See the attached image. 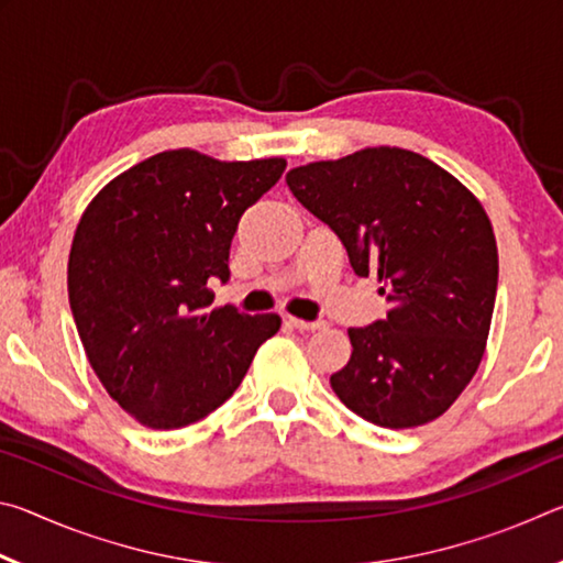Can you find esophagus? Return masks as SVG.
Returning a JSON list of instances; mask_svg holds the SVG:
<instances>
[{
  "label": "esophagus",
  "mask_w": 563,
  "mask_h": 563,
  "mask_svg": "<svg viewBox=\"0 0 563 563\" xmlns=\"http://www.w3.org/2000/svg\"><path fill=\"white\" fill-rule=\"evenodd\" d=\"M288 325H292L295 330H320L325 328L322 320H300V318H288Z\"/></svg>",
  "instance_id": "obj_1"
}]
</instances>
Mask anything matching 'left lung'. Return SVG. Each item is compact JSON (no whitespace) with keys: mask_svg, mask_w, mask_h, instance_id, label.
<instances>
[{"mask_svg":"<svg viewBox=\"0 0 563 563\" xmlns=\"http://www.w3.org/2000/svg\"><path fill=\"white\" fill-rule=\"evenodd\" d=\"M285 184L389 302L385 320L347 330L350 362L330 377L340 402L387 430L444 415L489 338L499 255L487 211L434 161L395 146L298 166Z\"/></svg>","mask_w":563,"mask_h":563,"instance_id":"obj_1","label":"left lung"}]
</instances>
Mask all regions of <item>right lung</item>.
<instances>
[{"label": "right lung", "instance_id": "add662e5", "mask_svg": "<svg viewBox=\"0 0 563 563\" xmlns=\"http://www.w3.org/2000/svg\"><path fill=\"white\" fill-rule=\"evenodd\" d=\"M285 158L164 151L103 186L76 225L69 305L111 399L151 430L194 424L231 397L280 318L208 310L231 278L238 221Z\"/></svg>", "mask_w": 563, "mask_h": 563}]
</instances>
